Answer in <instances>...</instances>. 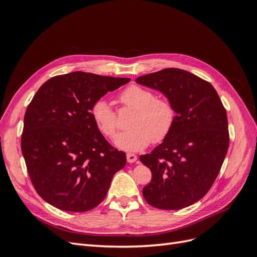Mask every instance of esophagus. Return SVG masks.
I'll list each match as a JSON object with an SVG mask.
<instances>
[{"instance_id":"obj_1","label":"esophagus","mask_w":257,"mask_h":257,"mask_svg":"<svg viewBox=\"0 0 257 257\" xmlns=\"http://www.w3.org/2000/svg\"><path fill=\"white\" fill-rule=\"evenodd\" d=\"M126 160L128 163H134L137 161V155L134 153H127L126 154Z\"/></svg>"}]
</instances>
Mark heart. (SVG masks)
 Masks as SVG:
<instances>
[{
	"label": "heart",
	"mask_w": 257,
	"mask_h": 257,
	"mask_svg": "<svg viewBox=\"0 0 257 257\" xmlns=\"http://www.w3.org/2000/svg\"><path fill=\"white\" fill-rule=\"evenodd\" d=\"M123 106L135 109L130 121L131 128L114 138V145L125 151H138L152 141L160 143L170 134L176 111L166 98L155 97V94L141 85L132 84L124 89L119 96ZM91 116L102 134L113 137L118 131L115 111L107 100L100 98L91 107Z\"/></svg>",
	"instance_id": "obj_1"
}]
</instances>
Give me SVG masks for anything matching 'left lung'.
Returning <instances> with one entry per match:
<instances>
[{
  "mask_svg": "<svg viewBox=\"0 0 257 257\" xmlns=\"http://www.w3.org/2000/svg\"><path fill=\"white\" fill-rule=\"evenodd\" d=\"M136 82L163 93L176 111L170 134L151 153L139 157L152 173L144 197L163 210L191 206L211 188L226 157V110L211 84L180 68L144 75Z\"/></svg>",
  "mask_w": 257,
  "mask_h": 257,
  "instance_id": "8db88e82",
  "label": "left lung"
}]
</instances>
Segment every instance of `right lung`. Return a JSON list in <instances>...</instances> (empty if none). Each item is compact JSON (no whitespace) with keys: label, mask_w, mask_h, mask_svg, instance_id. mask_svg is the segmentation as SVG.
<instances>
[{"label":"right lung","mask_w":257,"mask_h":257,"mask_svg":"<svg viewBox=\"0 0 257 257\" xmlns=\"http://www.w3.org/2000/svg\"><path fill=\"white\" fill-rule=\"evenodd\" d=\"M130 80L73 72L36 92L25 114L21 151L34 189L48 204L84 212L104 200L126 155L106 141L91 107Z\"/></svg>","instance_id":"add662e5"}]
</instances>
